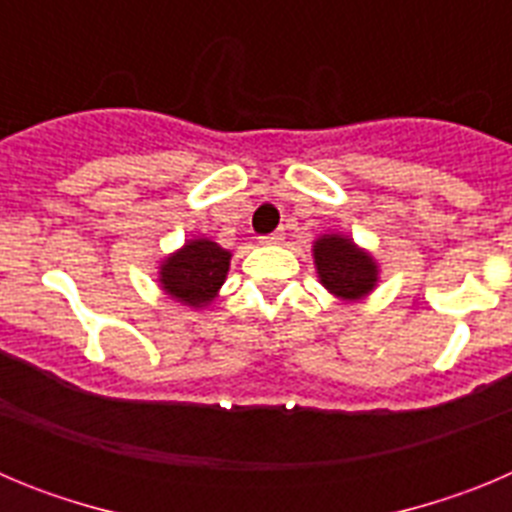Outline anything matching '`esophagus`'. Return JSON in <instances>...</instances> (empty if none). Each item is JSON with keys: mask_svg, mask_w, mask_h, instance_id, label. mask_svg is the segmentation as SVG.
<instances>
[{"mask_svg": "<svg viewBox=\"0 0 512 512\" xmlns=\"http://www.w3.org/2000/svg\"><path fill=\"white\" fill-rule=\"evenodd\" d=\"M261 241H264V243H282V241H284V230H282V228L274 230V233L264 235V238H261Z\"/></svg>", "mask_w": 512, "mask_h": 512, "instance_id": "esophagus-1", "label": "esophagus"}]
</instances>
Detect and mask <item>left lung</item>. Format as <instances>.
I'll list each match as a JSON object with an SVG mask.
<instances>
[{
  "instance_id": "left-lung-1",
  "label": "left lung",
  "mask_w": 512,
  "mask_h": 512,
  "mask_svg": "<svg viewBox=\"0 0 512 512\" xmlns=\"http://www.w3.org/2000/svg\"><path fill=\"white\" fill-rule=\"evenodd\" d=\"M312 256L323 287L341 300H361L377 284V264L351 238L323 235L315 241Z\"/></svg>"
}]
</instances>
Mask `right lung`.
Returning a JSON list of instances; mask_svg holds the SVG:
<instances>
[{
	"label": "right lung",
	"mask_w": 512,
	"mask_h": 512,
	"mask_svg": "<svg viewBox=\"0 0 512 512\" xmlns=\"http://www.w3.org/2000/svg\"><path fill=\"white\" fill-rule=\"evenodd\" d=\"M228 266L230 253L225 248L205 238L189 241L161 264V287L184 305L202 307L223 287Z\"/></svg>",
	"instance_id": "add662e5"
}]
</instances>
